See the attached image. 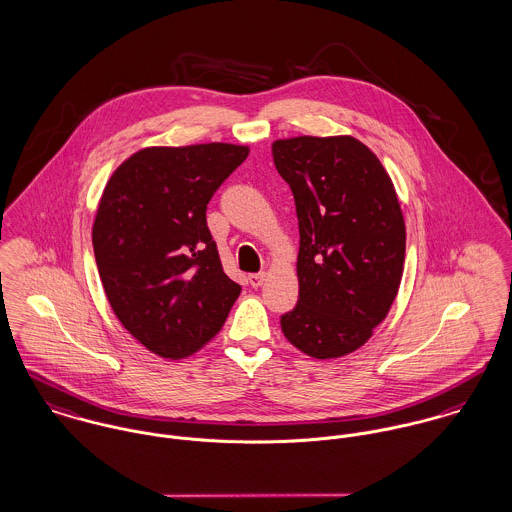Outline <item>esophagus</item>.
<instances>
[{
    "instance_id": "obj_1",
    "label": "esophagus",
    "mask_w": 512,
    "mask_h": 512,
    "mask_svg": "<svg viewBox=\"0 0 512 512\" xmlns=\"http://www.w3.org/2000/svg\"><path fill=\"white\" fill-rule=\"evenodd\" d=\"M249 284L253 286V288H259V286H263V282L267 280V275L265 273H257V275H249Z\"/></svg>"
}]
</instances>
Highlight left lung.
<instances>
[{
    "label": "left lung",
    "instance_id": "left-lung-1",
    "mask_svg": "<svg viewBox=\"0 0 512 512\" xmlns=\"http://www.w3.org/2000/svg\"><path fill=\"white\" fill-rule=\"evenodd\" d=\"M300 228V294L280 317L284 337L314 358L353 353L394 304L405 224L380 159L351 136L273 144Z\"/></svg>",
    "mask_w": 512,
    "mask_h": 512
}]
</instances>
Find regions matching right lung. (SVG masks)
<instances>
[{
	"label": "right lung",
	"mask_w": 512,
	"mask_h": 512,
	"mask_svg": "<svg viewBox=\"0 0 512 512\" xmlns=\"http://www.w3.org/2000/svg\"><path fill=\"white\" fill-rule=\"evenodd\" d=\"M247 154L234 144L146 148L103 191L93 251L105 294L126 331L163 358L204 347L241 292L222 269L206 206Z\"/></svg>",
	"instance_id": "1"
}]
</instances>
